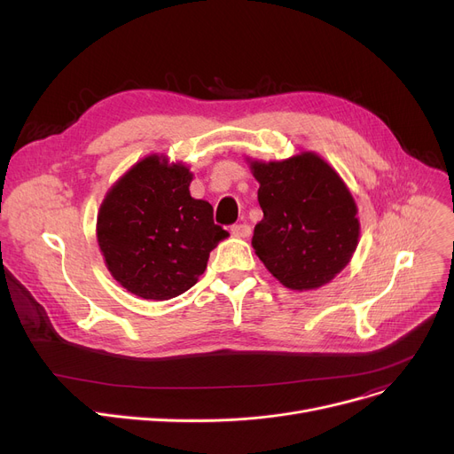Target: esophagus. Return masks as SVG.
<instances>
[{
  "label": "esophagus",
  "mask_w": 454,
  "mask_h": 454,
  "mask_svg": "<svg viewBox=\"0 0 454 454\" xmlns=\"http://www.w3.org/2000/svg\"><path fill=\"white\" fill-rule=\"evenodd\" d=\"M230 231H231V235H235V237H248V235L252 233V228H250V224L243 223V224H233V226L230 228Z\"/></svg>",
  "instance_id": "1"
}]
</instances>
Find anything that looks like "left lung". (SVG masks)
Returning <instances> with one entry per match:
<instances>
[{
  "label": "left lung",
  "instance_id": "obj_1",
  "mask_svg": "<svg viewBox=\"0 0 454 454\" xmlns=\"http://www.w3.org/2000/svg\"><path fill=\"white\" fill-rule=\"evenodd\" d=\"M263 221L252 247L285 287H322L348 263L359 239L353 197L340 176L317 154L252 163Z\"/></svg>",
  "mask_w": 454,
  "mask_h": 454
}]
</instances>
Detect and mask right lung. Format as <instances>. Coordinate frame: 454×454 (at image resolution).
Segmentation results:
<instances>
[{
  "label": "right lung",
  "mask_w": 454,
  "mask_h": 454,
  "mask_svg": "<svg viewBox=\"0 0 454 454\" xmlns=\"http://www.w3.org/2000/svg\"><path fill=\"white\" fill-rule=\"evenodd\" d=\"M191 180L187 167L149 156L101 206L98 239L106 267L139 298L169 300L193 287L228 235L215 224L211 204L189 195Z\"/></svg>",
  "instance_id": "add662e5"
}]
</instances>
